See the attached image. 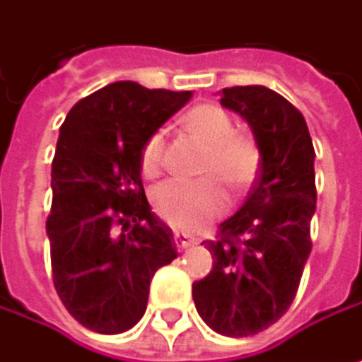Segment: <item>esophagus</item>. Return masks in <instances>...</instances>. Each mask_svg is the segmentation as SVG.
I'll return each instance as SVG.
<instances>
[{
    "instance_id": "esophagus-1",
    "label": "esophagus",
    "mask_w": 362,
    "mask_h": 362,
    "mask_svg": "<svg viewBox=\"0 0 362 362\" xmlns=\"http://www.w3.org/2000/svg\"><path fill=\"white\" fill-rule=\"evenodd\" d=\"M173 240H175V247L177 249H189L195 243V238L191 234H187V231H180V229L173 231Z\"/></svg>"
}]
</instances>
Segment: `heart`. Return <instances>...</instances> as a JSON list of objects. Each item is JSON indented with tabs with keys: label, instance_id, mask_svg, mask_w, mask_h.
Segmentation results:
<instances>
[{
	"label": "heart",
	"instance_id": "obj_1",
	"mask_svg": "<svg viewBox=\"0 0 362 362\" xmlns=\"http://www.w3.org/2000/svg\"><path fill=\"white\" fill-rule=\"evenodd\" d=\"M185 131L206 146L202 173H216L231 191H245L257 173V146L234 135V122L216 105H199L182 117ZM163 167V135L148 137L141 150V171L148 177L158 175ZM225 206V193L216 177L199 180H169L154 193L156 212L171 225L193 229L212 218Z\"/></svg>",
	"mask_w": 362,
	"mask_h": 362
}]
</instances>
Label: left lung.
Here are the masks:
<instances>
[{"label":"left lung","mask_w":362,"mask_h":362,"mask_svg":"<svg viewBox=\"0 0 362 362\" xmlns=\"http://www.w3.org/2000/svg\"><path fill=\"white\" fill-rule=\"evenodd\" d=\"M221 105L238 113L259 150V173L240 210L208 240L212 270L193 283L202 320L218 334L249 337L286 313L311 253L315 150L303 113L264 86L225 88Z\"/></svg>","instance_id":"obj_1"}]
</instances>
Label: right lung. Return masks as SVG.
<instances>
[{"mask_svg": "<svg viewBox=\"0 0 362 362\" xmlns=\"http://www.w3.org/2000/svg\"><path fill=\"white\" fill-rule=\"evenodd\" d=\"M191 96L115 81L76 103L59 128L47 218L53 283L90 330L133 328L154 272L177 257L171 229L146 199L141 150Z\"/></svg>", "mask_w": 362, "mask_h": 362, "instance_id": "obj_1", "label": "right lung"}]
</instances>
